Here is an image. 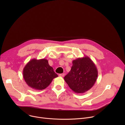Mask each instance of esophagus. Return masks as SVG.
Returning <instances> with one entry per match:
<instances>
[{
	"label": "esophagus",
	"mask_w": 125,
	"mask_h": 125,
	"mask_svg": "<svg viewBox=\"0 0 125 125\" xmlns=\"http://www.w3.org/2000/svg\"><path fill=\"white\" fill-rule=\"evenodd\" d=\"M59 76L60 77H63L65 76V74H64V73H63V74H59Z\"/></svg>",
	"instance_id": "esophagus-1"
}]
</instances>
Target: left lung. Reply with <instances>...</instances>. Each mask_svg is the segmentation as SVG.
<instances>
[{
  "mask_svg": "<svg viewBox=\"0 0 125 125\" xmlns=\"http://www.w3.org/2000/svg\"><path fill=\"white\" fill-rule=\"evenodd\" d=\"M73 65L64 80L74 93L83 94L94 86L98 76V71L90 58L84 56L72 62Z\"/></svg>",
  "mask_w": 125,
  "mask_h": 125,
  "instance_id": "left-lung-1",
  "label": "left lung"
}]
</instances>
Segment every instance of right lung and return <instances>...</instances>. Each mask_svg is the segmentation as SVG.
I'll return each mask as SVG.
<instances>
[{
    "label": "right lung",
    "instance_id": "add662e5",
    "mask_svg": "<svg viewBox=\"0 0 125 125\" xmlns=\"http://www.w3.org/2000/svg\"><path fill=\"white\" fill-rule=\"evenodd\" d=\"M23 76L26 83L35 90L46 88L53 79L58 77L46 59H32L25 65Z\"/></svg>",
    "mask_w": 125,
    "mask_h": 125
}]
</instances>
